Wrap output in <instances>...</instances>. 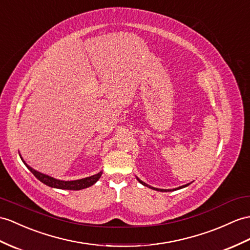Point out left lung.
Segmentation results:
<instances>
[{
	"instance_id": "1",
	"label": "left lung",
	"mask_w": 250,
	"mask_h": 250,
	"mask_svg": "<svg viewBox=\"0 0 250 250\" xmlns=\"http://www.w3.org/2000/svg\"><path fill=\"white\" fill-rule=\"evenodd\" d=\"M138 180H139V182L140 184H142L143 186H145V187H148V188H153V190H156V191H160V192H169V191H174V190H179V188H186V187H188V185L190 184H188V185H185V186H181V187H179V188H173V190H163V188H154V187H150V186H148V185H146L145 182H143L142 180H140L139 178H137Z\"/></svg>"
}]
</instances>
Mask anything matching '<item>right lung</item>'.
<instances>
[{"mask_svg":"<svg viewBox=\"0 0 250 250\" xmlns=\"http://www.w3.org/2000/svg\"><path fill=\"white\" fill-rule=\"evenodd\" d=\"M21 157V156H20ZM22 159V157H21ZM23 163L25 164L26 167L29 169L30 172L34 174V176L37 179H39L42 184H44L51 188H62V190H83V188H89L91 186H93L95 182L101 178L102 176V172L97 173L93 176H90V177H86L83 179H78V180H71V181H64V180H59V179H55L51 176H47L45 174H42L38 171H36L33 167H30L28 164H26V162L22 159Z\"/></svg>","mask_w":250,"mask_h":250,"instance_id":"add662e5","label":"right lung"}]
</instances>
